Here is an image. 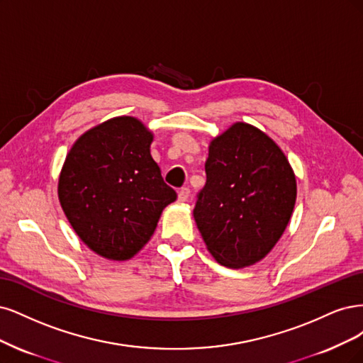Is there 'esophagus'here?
Returning a JSON list of instances; mask_svg holds the SVG:
<instances>
[{"instance_id":"1","label":"esophagus","mask_w":363,"mask_h":363,"mask_svg":"<svg viewBox=\"0 0 363 363\" xmlns=\"http://www.w3.org/2000/svg\"><path fill=\"white\" fill-rule=\"evenodd\" d=\"M189 196H190V190L186 189V186H182V189L178 191V201L179 202H186V201H189Z\"/></svg>"}]
</instances>
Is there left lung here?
<instances>
[{"label":"left lung","instance_id":"obj_1","mask_svg":"<svg viewBox=\"0 0 363 363\" xmlns=\"http://www.w3.org/2000/svg\"><path fill=\"white\" fill-rule=\"evenodd\" d=\"M205 172L193 216L206 249L229 268L259 262L296 205V174L282 149L258 128L237 122L209 143Z\"/></svg>","mask_w":363,"mask_h":363}]
</instances>
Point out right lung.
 Instances as JSON below:
<instances>
[{
    "label": "right lung",
    "instance_id": "add662e5",
    "mask_svg": "<svg viewBox=\"0 0 363 363\" xmlns=\"http://www.w3.org/2000/svg\"><path fill=\"white\" fill-rule=\"evenodd\" d=\"M154 140L131 116L113 118L81 135L58 178V201L90 250L113 261L131 259L177 201L150 155Z\"/></svg>",
    "mask_w": 363,
    "mask_h": 363
}]
</instances>
